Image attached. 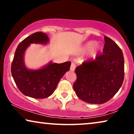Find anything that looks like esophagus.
<instances>
[{"instance_id": "34e87169", "label": "esophagus", "mask_w": 134, "mask_h": 134, "mask_svg": "<svg viewBox=\"0 0 134 134\" xmlns=\"http://www.w3.org/2000/svg\"><path fill=\"white\" fill-rule=\"evenodd\" d=\"M75 68H76V65H75L74 63H72L71 65V67H70V70L71 71H74Z\"/></svg>"}]
</instances>
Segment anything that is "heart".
<instances>
[{"instance_id":"b5f03b06","label":"heart","mask_w":134,"mask_h":134,"mask_svg":"<svg viewBox=\"0 0 134 134\" xmlns=\"http://www.w3.org/2000/svg\"><path fill=\"white\" fill-rule=\"evenodd\" d=\"M100 48L101 46L99 44L96 43L94 41H90L84 44L82 51L83 52H87L90 51V56L93 58L97 55Z\"/></svg>"}]
</instances>
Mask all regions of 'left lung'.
<instances>
[{"instance_id":"1","label":"left lung","mask_w":134,"mask_h":134,"mask_svg":"<svg viewBox=\"0 0 134 134\" xmlns=\"http://www.w3.org/2000/svg\"><path fill=\"white\" fill-rule=\"evenodd\" d=\"M102 54L83 62L75 69L73 88L78 98L89 104H104L115 96L123 83L124 60L120 47L104 36Z\"/></svg>"}]
</instances>
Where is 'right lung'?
<instances>
[{
  "instance_id": "add662e5",
  "label": "right lung",
  "mask_w": 134,
  "mask_h": 134,
  "mask_svg": "<svg viewBox=\"0 0 134 134\" xmlns=\"http://www.w3.org/2000/svg\"><path fill=\"white\" fill-rule=\"evenodd\" d=\"M49 41L47 34L38 32L25 38L16 49L11 71L18 88L25 96L36 99L50 96L61 78L70 69L71 62L62 63L50 62L46 66L36 70L27 68L24 62V55L30 44H45Z\"/></svg>"
}]
</instances>
